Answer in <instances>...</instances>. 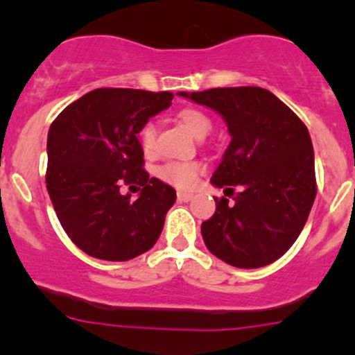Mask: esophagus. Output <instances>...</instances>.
Wrapping results in <instances>:
<instances>
[{
	"label": "esophagus",
	"instance_id": "1",
	"mask_svg": "<svg viewBox=\"0 0 355 355\" xmlns=\"http://www.w3.org/2000/svg\"><path fill=\"white\" fill-rule=\"evenodd\" d=\"M194 198V194H191V192H178L177 194V199L180 200V202H187V200H191Z\"/></svg>",
	"mask_w": 355,
	"mask_h": 355
}]
</instances>
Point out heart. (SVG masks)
Instances as JSON below:
<instances>
[{"label":"heart","instance_id":"1","mask_svg":"<svg viewBox=\"0 0 355 355\" xmlns=\"http://www.w3.org/2000/svg\"><path fill=\"white\" fill-rule=\"evenodd\" d=\"M177 120L194 137H204L211 130V118L198 108H184L178 111ZM139 144L146 156H153L156 151V130L151 123L144 125L139 134ZM202 171V164L198 161H170L156 170V175L163 182L180 189H189L196 184Z\"/></svg>","mask_w":355,"mask_h":355}]
</instances>
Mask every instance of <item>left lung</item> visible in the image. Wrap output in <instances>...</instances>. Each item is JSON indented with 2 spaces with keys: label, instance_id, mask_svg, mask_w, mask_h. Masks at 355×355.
I'll return each mask as SVG.
<instances>
[{
  "label": "left lung",
  "instance_id": "obj_1",
  "mask_svg": "<svg viewBox=\"0 0 355 355\" xmlns=\"http://www.w3.org/2000/svg\"><path fill=\"white\" fill-rule=\"evenodd\" d=\"M178 96L216 111L232 137L211 177L227 198L216 199L214 214L200 225L204 244L235 268L273 263L297 241L316 198L307 127L273 92L261 87Z\"/></svg>",
  "mask_w": 355,
  "mask_h": 355
}]
</instances>
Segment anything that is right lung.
I'll return each mask as SVG.
<instances>
[{
  "mask_svg": "<svg viewBox=\"0 0 355 355\" xmlns=\"http://www.w3.org/2000/svg\"><path fill=\"white\" fill-rule=\"evenodd\" d=\"M171 99V92L96 89L49 127L46 187L63 230L89 256L128 261L159 239L177 192L149 178L137 134ZM134 183L143 191L132 201L119 187Z\"/></svg>",
  "mask_w": 355,
  "mask_h": 355,
  "instance_id": "add662e5",
  "label": "right lung"
}]
</instances>
